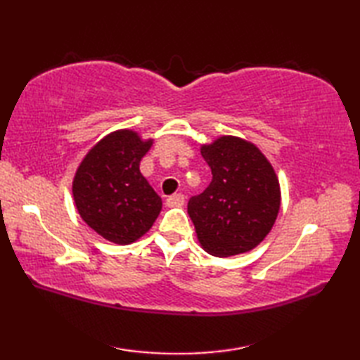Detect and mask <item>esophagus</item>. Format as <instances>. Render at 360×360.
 <instances>
[{"mask_svg":"<svg viewBox=\"0 0 360 360\" xmlns=\"http://www.w3.org/2000/svg\"><path fill=\"white\" fill-rule=\"evenodd\" d=\"M186 202V196L182 193H174L167 198V205L168 207H181Z\"/></svg>","mask_w":360,"mask_h":360,"instance_id":"obj_1","label":"esophagus"}]
</instances>
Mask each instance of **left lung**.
<instances>
[{"label": "left lung", "instance_id": "obj_1", "mask_svg": "<svg viewBox=\"0 0 360 360\" xmlns=\"http://www.w3.org/2000/svg\"><path fill=\"white\" fill-rule=\"evenodd\" d=\"M212 182L192 196L187 210L198 240L213 257H232L258 246L277 219L280 186L255 145L223 136L202 145Z\"/></svg>", "mask_w": 360, "mask_h": 360}]
</instances>
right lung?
I'll list each match as a JSON object with an SVG mask.
<instances>
[{"instance_id":"add662e5","label":"right lung","mask_w":360,"mask_h":360,"mask_svg":"<svg viewBox=\"0 0 360 360\" xmlns=\"http://www.w3.org/2000/svg\"><path fill=\"white\" fill-rule=\"evenodd\" d=\"M151 142L129 129L94 145L75 173L72 195L83 221L103 238L129 244L150 231L162 201L143 178L139 164Z\"/></svg>"}]
</instances>
